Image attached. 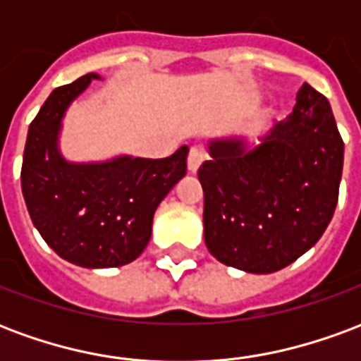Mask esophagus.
Here are the masks:
<instances>
[{"instance_id":"1","label":"esophagus","mask_w":361,"mask_h":361,"mask_svg":"<svg viewBox=\"0 0 361 361\" xmlns=\"http://www.w3.org/2000/svg\"><path fill=\"white\" fill-rule=\"evenodd\" d=\"M204 160V152L199 147H191L189 150V157H188V170L191 173H197V170L201 168Z\"/></svg>"}]
</instances>
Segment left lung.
<instances>
[{"label":"left lung","instance_id":"1","mask_svg":"<svg viewBox=\"0 0 361 361\" xmlns=\"http://www.w3.org/2000/svg\"><path fill=\"white\" fill-rule=\"evenodd\" d=\"M199 168L204 243L220 263L253 274L310 251L333 219L344 142L325 96L303 85L294 111L251 141H209Z\"/></svg>","mask_w":361,"mask_h":361}]
</instances>
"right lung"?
<instances>
[{
	"mask_svg": "<svg viewBox=\"0 0 361 361\" xmlns=\"http://www.w3.org/2000/svg\"><path fill=\"white\" fill-rule=\"evenodd\" d=\"M100 75L89 73L48 96L28 127L20 188L44 242L73 265L110 269L141 255L152 216L188 170V145L168 158L129 154L71 162L59 150L67 108Z\"/></svg>",
	"mask_w": 361,
	"mask_h": 361,
	"instance_id": "add662e5",
	"label": "right lung"
}]
</instances>
